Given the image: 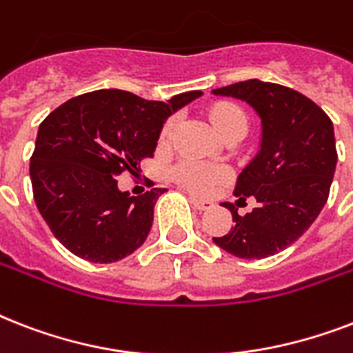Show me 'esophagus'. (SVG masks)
<instances>
[{"mask_svg": "<svg viewBox=\"0 0 353 353\" xmlns=\"http://www.w3.org/2000/svg\"><path fill=\"white\" fill-rule=\"evenodd\" d=\"M190 203L194 205V209H198V210H207L212 207L210 201H203V199H196V198H190Z\"/></svg>", "mask_w": 353, "mask_h": 353, "instance_id": "obj_1", "label": "esophagus"}]
</instances>
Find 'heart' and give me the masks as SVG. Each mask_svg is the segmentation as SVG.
Listing matches in <instances>:
<instances>
[{
    "instance_id": "obj_1",
    "label": "heart",
    "mask_w": 353,
    "mask_h": 353,
    "mask_svg": "<svg viewBox=\"0 0 353 353\" xmlns=\"http://www.w3.org/2000/svg\"><path fill=\"white\" fill-rule=\"evenodd\" d=\"M210 121L216 126V130L220 132V135L227 130L232 128H243L247 130V115L240 106H236L232 102H220L210 110ZM176 130V119H170L166 122L163 130H161L159 141L161 143H168L172 137V133ZM174 177L181 183L183 187L190 188L192 192L205 194L212 190L216 183L223 177V172L214 166L203 165L198 161H181L179 165L174 166L172 170Z\"/></svg>"
}]
</instances>
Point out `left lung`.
Returning a JSON list of instances; mask_svg holds the SVG:
<instances>
[{
	"label": "left lung",
	"instance_id": "8db88e82",
	"mask_svg": "<svg viewBox=\"0 0 353 353\" xmlns=\"http://www.w3.org/2000/svg\"><path fill=\"white\" fill-rule=\"evenodd\" d=\"M212 93L245 101L262 119L260 150L234 187V196L254 198L256 207L240 216L227 203L234 225L212 240L238 258H268L295 243L328 201L337 165L334 124L307 97L273 82L252 79Z\"/></svg>",
	"mask_w": 353,
	"mask_h": 353
}]
</instances>
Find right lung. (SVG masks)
<instances>
[{"mask_svg": "<svg viewBox=\"0 0 353 353\" xmlns=\"http://www.w3.org/2000/svg\"><path fill=\"white\" fill-rule=\"evenodd\" d=\"M198 97L201 91H187L159 102L99 90L47 115L30 157V181L41 218L65 249L90 262L112 263L143 245L166 188L130 196L119 190L115 177L135 176L141 161L154 157L166 119Z\"/></svg>", "mask_w": 353, "mask_h": 353, "instance_id": "1", "label": "right lung"}]
</instances>
